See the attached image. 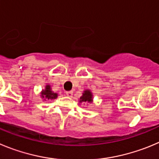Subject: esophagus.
Wrapping results in <instances>:
<instances>
[{"instance_id": "34e87169", "label": "esophagus", "mask_w": 159, "mask_h": 159, "mask_svg": "<svg viewBox=\"0 0 159 159\" xmlns=\"http://www.w3.org/2000/svg\"><path fill=\"white\" fill-rule=\"evenodd\" d=\"M66 96H70H70H72V95H73V92L72 91H68V92H66Z\"/></svg>"}]
</instances>
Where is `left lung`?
I'll use <instances>...</instances> for the list:
<instances>
[{
    "label": "left lung",
    "mask_w": 159,
    "mask_h": 159,
    "mask_svg": "<svg viewBox=\"0 0 159 159\" xmlns=\"http://www.w3.org/2000/svg\"><path fill=\"white\" fill-rule=\"evenodd\" d=\"M93 93L90 90H84L82 93V96L80 97L79 103H92L93 102Z\"/></svg>",
    "instance_id": "obj_1"
}]
</instances>
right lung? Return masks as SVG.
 Segmentation results:
<instances>
[{
    "label": "right lung",
    "instance_id": "right-lung-1",
    "mask_svg": "<svg viewBox=\"0 0 159 159\" xmlns=\"http://www.w3.org/2000/svg\"><path fill=\"white\" fill-rule=\"evenodd\" d=\"M41 96L43 99H44V100H55V99L57 98L58 94L56 93H53V92L52 91L51 86H50L49 84H47L45 86V89H43L42 92H41Z\"/></svg>",
    "mask_w": 159,
    "mask_h": 159
}]
</instances>
